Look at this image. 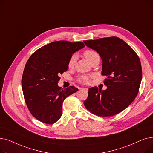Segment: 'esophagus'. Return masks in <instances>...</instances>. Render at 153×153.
I'll use <instances>...</instances> for the list:
<instances>
[{
    "label": "esophagus",
    "mask_w": 153,
    "mask_h": 153,
    "mask_svg": "<svg viewBox=\"0 0 153 153\" xmlns=\"http://www.w3.org/2000/svg\"><path fill=\"white\" fill-rule=\"evenodd\" d=\"M81 89L82 90H84V91H85L86 92H88V88H84V87H82V88H81Z\"/></svg>",
    "instance_id": "34e87169"
}]
</instances>
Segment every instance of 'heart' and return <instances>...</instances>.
Here are the masks:
<instances>
[{
  "label": "heart",
  "mask_w": 153,
  "mask_h": 153,
  "mask_svg": "<svg viewBox=\"0 0 153 153\" xmlns=\"http://www.w3.org/2000/svg\"><path fill=\"white\" fill-rule=\"evenodd\" d=\"M84 55L86 59L89 61L91 64L95 60L99 59V56L97 53L93 50H87L84 51ZM77 59V56L76 54H72L68 61V68L71 69L73 68L75 66ZM77 81L83 83L87 84L89 82V77L86 75H82L77 77Z\"/></svg>",
  "instance_id": "obj_1"
}]
</instances>
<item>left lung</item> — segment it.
<instances>
[{
  "label": "left lung",
  "mask_w": 153,
  "mask_h": 153,
  "mask_svg": "<svg viewBox=\"0 0 153 153\" xmlns=\"http://www.w3.org/2000/svg\"><path fill=\"white\" fill-rule=\"evenodd\" d=\"M97 51L102 61V74L106 76V90L94 87L89 89L84 101L85 108L100 117L119 114L133 102L142 79L140 58L123 40L116 36L84 41Z\"/></svg>",
  "instance_id": "obj_1"
}]
</instances>
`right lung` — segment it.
<instances>
[{
	"instance_id": "obj_1",
	"label": "right lung",
	"mask_w": 153,
	"mask_h": 153,
	"mask_svg": "<svg viewBox=\"0 0 153 153\" xmlns=\"http://www.w3.org/2000/svg\"><path fill=\"white\" fill-rule=\"evenodd\" d=\"M85 46L82 42L58 41L36 50L27 61L22 79L27 105L35 118L47 124L56 122L62 115V105L78 89H61L59 75L68 69V61L75 52Z\"/></svg>"
}]
</instances>
